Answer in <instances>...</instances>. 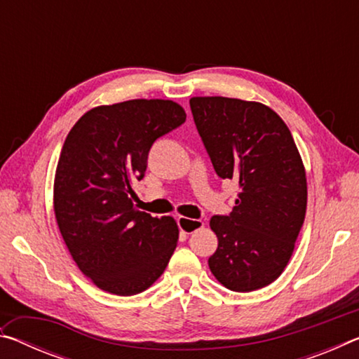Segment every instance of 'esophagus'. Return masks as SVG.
<instances>
[{
	"mask_svg": "<svg viewBox=\"0 0 359 359\" xmlns=\"http://www.w3.org/2000/svg\"><path fill=\"white\" fill-rule=\"evenodd\" d=\"M177 224L180 231H184L187 234H191L194 231L201 229L204 226V223L201 220H194V218L188 217H177Z\"/></svg>",
	"mask_w": 359,
	"mask_h": 359,
	"instance_id": "esophagus-1",
	"label": "esophagus"
}]
</instances>
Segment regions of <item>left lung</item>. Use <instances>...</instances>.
Wrapping results in <instances>:
<instances>
[{"label":"left lung","mask_w":359,"mask_h":359,"mask_svg":"<svg viewBox=\"0 0 359 359\" xmlns=\"http://www.w3.org/2000/svg\"><path fill=\"white\" fill-rule=\"evenodd\" d=\"M191 114L220 179L239 184L229 215H214L212 274L247 293L278 278L294 250L307 208V180L288 126L261 102L194 96Z\"/></svg>","instance_id":"8db88e82"}]
</instances>
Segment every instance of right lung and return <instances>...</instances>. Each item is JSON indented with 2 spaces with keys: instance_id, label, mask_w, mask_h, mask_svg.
Masks as SVG:
<instances>
[{
  "instance_id": "obj_1",
  "label": "right lung",
  "mask_w": 359,
  "mask_h": 359,
  "mask_svg": "<svg viewBox=\"0 0 359 359\" xmlns=\"http://www.w3.org/2000/svg\"><path fill=\"white\" fill-rule=\"evenodd\" d=\"M169 100H131L83 114L63 144L53 210L79 269L107 293L131 296L165 272L177 247L172 217H151L131 201L158 137L184 123Z\"/></svg>"
}]
</instances>
